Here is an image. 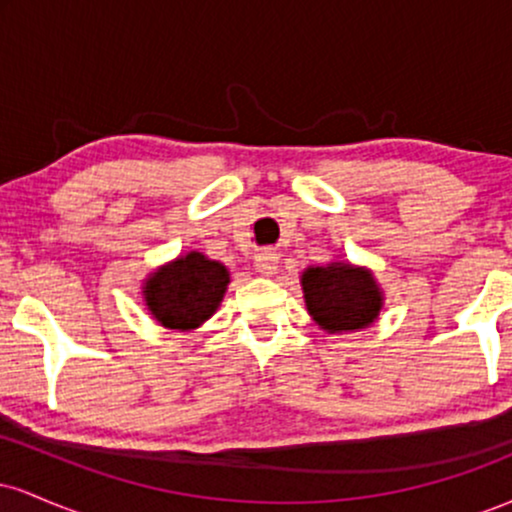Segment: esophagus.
I'll list each match as a JSON object with an SVG mask.
<instances>
[{"label": "esophagus", "mask_w": 512, "mask_h": 512, "mask_svg": "<svg viewBox=\"0 0 512 512\" xmlns=\"http://www.w3.org/2000/svg\"><path fill=\"white\" fill-rule=\"evenodd\" d=\"M255 269L264 276H272L279 269V255L272 248H264L255 255Z\"/></svg>", "instance_id": "34e87169"}]
</instances>
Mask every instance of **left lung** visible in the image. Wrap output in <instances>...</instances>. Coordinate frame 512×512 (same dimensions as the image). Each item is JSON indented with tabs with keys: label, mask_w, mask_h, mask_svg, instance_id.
I'll use <instances>...</instances> for the list:
<instances>
[{
	"label": "left lung",
	"mask_w": 512,
	"mask_h": 512,
	"mask_svg": "<svg viewBox=\"0 0 512 512\" xmlns=\"http://www.w3.org/2000/svg\"><path fill=\"white\" fill-rule=\"evenodd\" d=\"M301 286L305 308L327 334L366 330L385 305V293L373 272L344 260L303 269Z\"/></svg>",
	"instance_id": "1"
}]
</instances>
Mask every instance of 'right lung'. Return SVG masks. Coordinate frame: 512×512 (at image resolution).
<instances>
[{
    "label": "right lung",
    "instance_id": "1",
    "mask_svg": "<svg viewBox=\"0 0 512 512\" xmlns=\"http://www.w3.org/2000/svg\"><path fill=\"white\" fill-rule=\"evenodd\" d=\"M228 284L231 274L226 264L190 250L146 276L142 298L158 325L190 332L202 327L219 310Z\"/></svg>",
    "mask_w": 512,
    "mask_h": 512
}]
</instances>
